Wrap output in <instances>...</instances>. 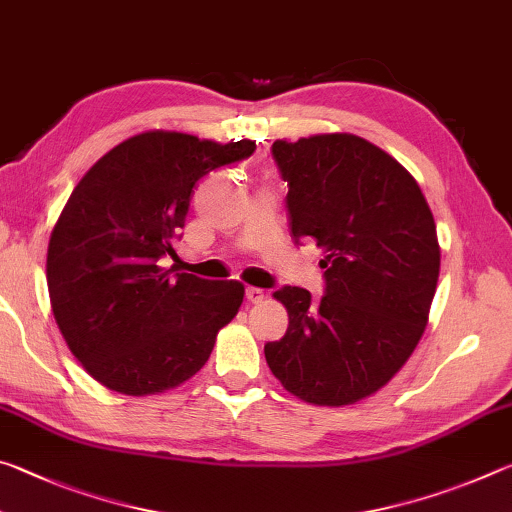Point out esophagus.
Here are the masks:
<instances>
[{
	"label": "esophagus",
	"mask_w": 512,
	"mask_h": 512,
	"mask_svg": "<svg viewBox=\"0 0 512 512\" xmlns=\"http://www.w3.org/2000/svg\"><path fill=\"white\" fill-rule=\"evenodd\" d=\"M246 298H248V302H262L264 300V291L257 289V287H248L246 289Z\"/></svg>",
	"instance_id": "esophagus-1"
}]
</instances>
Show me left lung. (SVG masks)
Instances as JSON below:
<instances>
[{
    "label": "left lung",
    "instance_id": "left-lung-1",
    "mask_svg": "<svg viewBox=\"0 0 512 512\" xmlns=\"http://www.w3.org/2000/svg\"><path fill=\"white\" fill-rule=\"evenodd\" d=\"M289 183L291 237L325 257V296L273 293L289 327L266 363L302 402L348 406L381 391L418 348L440 273L436 223L393 155L352 133L273 142Z\"/></svg>",
    "mask_w": 512,
    "mask_h": 512
}]
</instances>
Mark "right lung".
Returning <instances> with one entry per match:
<instances>
[{"label":"right lung","mask_w":512,"mask_h":512,"mask_svg":"<svg viewBox=\"0 0 512 512\" xmlns=\"http://www.w3.org/2000/svg\"><path fill=\"white\" fill-rule=\"evenodd\" d=\"M253 140L144 131L85 171L51 230L47 287L60 334L110 391L144 397L185 384L237 316L244 284L162 268L207 173L248 158Z\"/></svg>","instance_id":"obj_1"}]
</instances>
